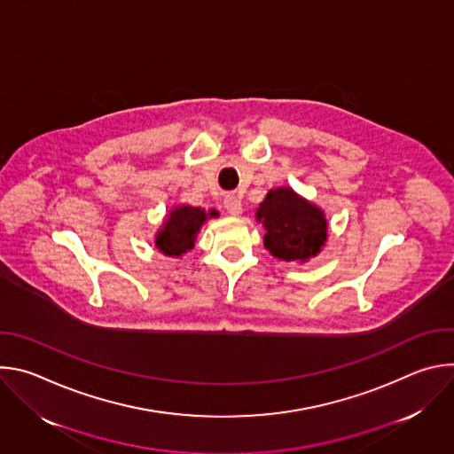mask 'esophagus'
I'll return each instance as SVG.
<instances>
[{
    "instance_id": "esophagus-1",
    "label": "esophagus",
    "mask_w": 454,
    "mask_h": 454,
    "mask_svg": "<svg viewBox=\"0 0 454 454\" xmlns=\"http://www.w3.org/2000/svg\"><path fill=\"white\" fill-rule=\"evenodd\" d=\"M224 208L231 214V215H240L242 214V203L240 200L235 196V193H228V196L224 198Z\"/></svg>"
}]
</instances>
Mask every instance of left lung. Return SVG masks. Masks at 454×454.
I'll use <instances>...</instances> for the list:
<instances>
[{"instance_id":"obj_1","label":"left lung","mask_w":454,"mask_h":454,"mask_svg":"<svg viewBox=\"0 0 454 454\" xmlns=\"http://www.w3.org/2000/svg\"><path fill=\"white\" fill-rule=\"evenodd\" d=\"M254 219L266 230L264 247L286 262H309L321 253L329 237L325 212L291 186L271 188Z\"/></svg>"}]
</instances>
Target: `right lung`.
I'll use <instances>...</instances> for the list:
<instances>
[{"instance_id": "obj_1", "label": "right lung", "mask_w": 454, "mask_h": 454, "mask_svg": "<svg viewBox=\"0 0 454 454\" xmlns=\"http://www.w3.org/2000/svg\"><path fill=\"white\" fill-rule=\"evenodd\" d=\"M212 217H219L215 208L207 212L201 207H174L165 215L161 228L156 231L154 246L167 256H183L188 249L196 246L198 233Z\"/></svg>"}]
</instances>
